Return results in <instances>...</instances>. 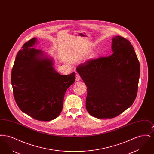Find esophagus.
Listing matches in <instances>:
<instances>
[{
  "label": "esophagus",
  "instance_id": "34e87169",
  "mask_svg": "<svg viewBox=\"0 0 154 154\" xmlns=\"http://www.w3.org/2000/svg\"><path fill=\"white\" fill-rule=\"evenodd\" d=\"M75 80L76 81H80L81 80L80 75L78 73L76 74V76H75Z\"/></svg>",
  "mask_w": 154,
  "mask_h": 154
}]
</instances>
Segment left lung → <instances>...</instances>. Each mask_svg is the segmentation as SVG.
Returning a JSON list of instances; mask_svg holds the SVG:
<instances>
[{"mask_svg":"<svg viewBox=\"0 0 154 154\" xmlns=\"http://www.w3.org/2000/svg\"><path fill=\"white\" fill-rule=\"evenodd\" d=\"M113 54L89 59L77 67L87 87L86 109L97 118H112L132 106L136 97L140 68L131 42L112 38Z\"/></svg>","mask_w":154,"mask_h":154,"instance_id":"left-lung-1","label":"left lung"}]
</instances>
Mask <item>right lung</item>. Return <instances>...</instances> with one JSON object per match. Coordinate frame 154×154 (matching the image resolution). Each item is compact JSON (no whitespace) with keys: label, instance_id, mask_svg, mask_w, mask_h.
Segmentation results:
<instances>
[{"label":"right lung","instance_id":"right-lung-1","mask_svg":"<svg viewBox=\"0 0 154 154\" xmlns=\"http://www.w3.org/2000/svg\"><path fill=\"white\" fill-rule=\"evenodd\" d=\"M36 42V38L30 39L17 53L11 81L20 109L36 120L48 121L60 114L65 92L74 82L75 73H57L51 59L40 58L42 50L31 48Z\"/></svg>","mask_w":154,"mask_h":154}]
</instances>
